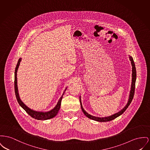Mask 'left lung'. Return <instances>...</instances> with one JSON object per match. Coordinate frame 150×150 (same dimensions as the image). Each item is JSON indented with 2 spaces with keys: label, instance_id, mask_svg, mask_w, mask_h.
<instances>
[{
  "label": "left lung",
  "instance_id": "obj_1",
  "mask_svg": "<svg viewBox=\"0 0 150 150\" xmlns=\"http://www.w3.org/2000/svg\"><path fill=\"white\" fill-rule=\"evenodd\" d=\"M129 59L131 61L132 63V84H131V88H130V93H129V98H128V101L127 102V104H126V105L123 107V108L120 110L118 112L115 113L114 115H111L110 116H108V117H96V116H93L92 115L88 114V113L84 109L83 106H82V103H81V98L80 96V106H81V110L83 111V112L84 113V114L86 116H87L88 118L91 119L92 120L98 121V122H108V121H112L113 120H114L115 118H116L117 117H119L120 115L123 114V112L127 109V108H128V106L130 105V103L132 101V98L134 97V91H135V81H136V77H137V72H136V68H135V65L134 62L133 58L132 57L129 55Z\"/></svg>",
  "mask_w": 150,
  "mask_h": 150
}]
</instances>
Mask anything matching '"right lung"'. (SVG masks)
I'll return each instance as SVG.
<instances>
[{
	"instance_id": "1",
	"label": "right lung",
	"mask_w": 150,
	"mask_h": 150,
	"mask_svg": "<svg viewBox=\"0 0 150 150\" xmlns=\"http://www.w3.org/2000/svg\"><path fill=\"white\" fill-rule=\"evenodd\" d=\"M21 61V58H19L18 61L16 69H15V95H16V99L18 100V103L19 104V105L20 106L24 109L25 110V111L27 112V113L29 115H30L32 118H35V120H49L51 118H53L55 116H56L58 114L60 107H61V101H62V97L63 95L64 94L65 91L67 89V87L65 88L63 93L62 94V96L59 98L58 103H57V105L55 106L52 109H51L49 111H47V112H40V111H36L34 110L33 109H31L30 108H29V107H28L20 99V96L18 94V79H17V72H18V69L20 65V62Z\"/></svg>"
}]
</instances>
